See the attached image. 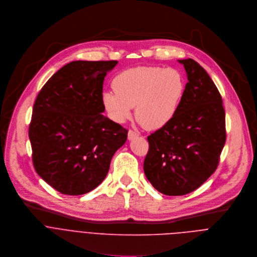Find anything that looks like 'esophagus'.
<instances>
[{
  "label": "esophagus",
  "mask_w": 257,
  "mask_h": 257,
  "mask_svg": "<svg viewBox=\"0 0 257 257\" xmlns=\"http://www.w3.org/2000/svg\"><path fill=\"white\" fill-rule=\"evenodd\" d=\"M137 137H139V134H138L137 132H134V131H132V130L128 131V133H127V139H128L130 141L136 139Z\"/></svg>",
  "instance_id": "34e87169"
}]
</instances>
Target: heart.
Segmentation results:
<instances>
[{"mask_svg": "<svg viewBox=\"0 0 257 257\" xmlns=\"http://www.w3.org/2000/svg\"><path fill=\"white\" fill-rule=\"evenodd\" d=\"M113 91H105L101 101L107 115L123 123L136 106L138 119L150 130L167 125L176 115L185 90L181 73L175 69L137 67L119 73Z\"/></svg>", "mask_w": 257, "mask_h": 257, "instance_id": "heart-1", "label": "heart"}]
</instances>
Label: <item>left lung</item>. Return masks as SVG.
<instances>
[{"label": "left lung", "mask_w": 257, "mask_h": 257, "mask_svg": "<svg viewBox=\"0 0 257 257\" xmlns=\"http://www.w3.org/2000/svg\"><path fill=\"white\" fill-rule=\"evenodd\" d=\"M188 82L174 118L148 137L147 179L159 192L183 195L217 169L226 142L225 110L215 83L192 59L178 60Z\"/></svg>", "instance_id": "obj_1"}]
</instances>
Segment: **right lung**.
I'll return each instance as SVG.
<instances>
[{
    "label": "right lung",
    "instance_id": "add662e5",
    "mask_svg": "<svg viewBox=\"0 0 257 257\" xmlns=\"http://www.w3.org/2000/svg\"><path fill=\"white\" fill-rule=\"evenodd\" d=\"M117 61H75L60 69L37 95L29 126L37 174L68 195L85 194L106 177L127 131L103 113L102 90Z\"/></svg>",
    "mask_w": 257,
    "mask_h": 257
}]
</instances>
